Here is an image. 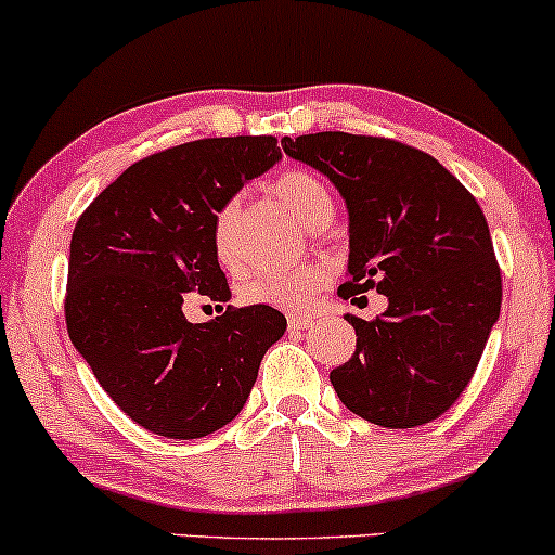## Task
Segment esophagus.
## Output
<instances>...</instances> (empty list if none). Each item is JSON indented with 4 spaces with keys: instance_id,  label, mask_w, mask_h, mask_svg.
Here are the masks:
<instances>
[{
    "instance_id": "34e87169",
    "label": "esophagus",
    "mask_w": 555,
    "mask_h": 555,
    "mask_svg": "<svg viewBox=\"0 0 555 555\" xmlns=\"http://www.w3.org/2000/svg\"><path fill=\"white\" fill-rule=\"evenodd\" d=\"M311 317L309 314H288V327L291 330H307L311 327Z\"/></svg>"
}]
</instances>
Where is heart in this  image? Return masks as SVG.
I'll return each instance as SVG.
<instances>
[{
    "label": "heart",
    "mask_w": 555,
    "mask_h": 555,
    "mask_svg": "<svg viewBox=\"0 0 555 555\" xmlns=\"http://www.w3.org/2000/svg\"><path fill=\"white\" fill-rule=\"evenodd\" d=\"M278 202L296 217L307 230H322L330 225L335 215V202L325 180L317 178L309 170H288L272 183ZM235 202L222 204L211 222V246L215 257L222 267L235 270L238 267V251H235L233 222ZM330 272L325 264H301L294 270H264L257 272L241 288V296L248 304H264L275 309H301L307 307L317 291L327 283Z\"/></svg>",
    "instance_id": "b5f03b06"
}]
</instances>
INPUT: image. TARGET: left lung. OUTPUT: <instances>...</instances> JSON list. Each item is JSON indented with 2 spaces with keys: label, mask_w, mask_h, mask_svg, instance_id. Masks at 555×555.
<instances>
[{
  "label": "left lung",
  "mask_w": 555,
  "mask_h": 555,
  "mask_svg": "<svg viewBox=\"0 0 555 555\" xmlns=\"http://www.w3.org/2000/svg\"><path fill=\"white\" fill-rule=\"evenodd\" d=\"M346 198L344 298L388 296L375 320L346 314L357 351L330 372L340 401L372 425L406 429L443 416L475 375L501 314V267L477 198L409 143L340 130L283 139Z\"/></svg>",
  "instance_id": "8db88e82"
}]
</instances>
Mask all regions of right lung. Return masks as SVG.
Listing matches in <instances>:
<instances>
[{
  "mask_svg": "<svg viewBox=\"0 0 555 555\" xmlns=\"http://www.w3.org/2000/svg\"><path fill=\"white\" fill-rule=\"evenodd\" d=\"M280 159L272 135L180 143L130 165L78 217L65 322L99 385L135 425L194 440L228 425L285 333L278 309L228 307L189 322L198 294L230 301L211 246L217 209Z\"/></svg>",
  "mask_w": 555,
  "mask_h": 555,
  "instance_id": "1",
  "label": "right lung"
}]
</instances>
